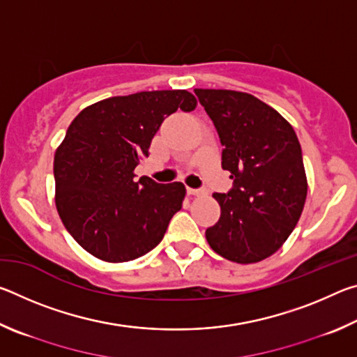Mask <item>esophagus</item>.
<instances>
[{
    "mask_svg": "<svg viewBox=\"0 0 357 357\" xmlns=\"http://www.w3.org/2000/svg\"><path fill=\"white\" fill-rule=\"evenodd\" d=\"M187 193H189V195H200L202 190L200 189H192V187H187Z\"/></svg>",
    "mask_w": 357,
    "mask_h": 357,
    "instance_id": "obj_1",
    "label": "esophagus"
}]
</instances>
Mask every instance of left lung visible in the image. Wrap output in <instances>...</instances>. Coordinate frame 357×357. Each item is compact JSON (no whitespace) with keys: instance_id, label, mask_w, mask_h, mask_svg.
<instances>
[{"instance_id":"8db88e82","label":"left lung","mask_w":357,"mask_h":357,"mask_svg":"<svg viewBox=\"0 0 357 357\" xmlns=\"http://www.w3.org/2000/svg\"><path fill=\"white\" fill-rule=\"evenodd\" d=\"M195 94L219 134L222 168L234 181L228 193L213 195L222 213L206 239L229 261L258 263L280 249L304 209L299 140L291 124L255 96L202 88Z\"/></svg>"}]
</instances>
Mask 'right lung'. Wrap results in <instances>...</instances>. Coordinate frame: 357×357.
<instances>
[{
    "label": "right lung",
    "mask_w": 357,
    "mask_h": 357,
    "mask_svg": "<svg viewBox=\"0 0 357 357\" xmlns=\"http://www.w3.org/2000/svg\"><path fill=\"white\" fill-rule=\"evenodd\" d=\"M197 99L185 89L116 96L89 105L72 121L53 162L55 203L64 227L93 257L124 263L160 243L183 208V183L135 181L162 121Z\"/></svg>",
    "instance_id": "right-lung-1"
}]
</instances>
